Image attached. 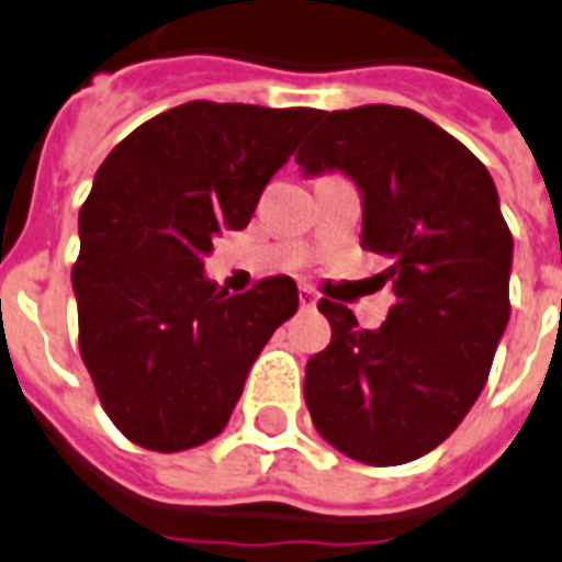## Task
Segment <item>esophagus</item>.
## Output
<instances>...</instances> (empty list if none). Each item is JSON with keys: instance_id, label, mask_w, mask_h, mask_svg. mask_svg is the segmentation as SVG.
Returning <instances> with one entry per match:
<instances>
[{"instance_id": "34e87169", "label": "esophagus", "mask_w": 562, "mask_h": 562, "mask_svg": "<svg viewBox=\"0 0 562 562\" xmlns=\"http://www.w3.org/2000/svg\"><path fill=\"white\" fill-rule=\"evenodd\" d=\"M299 302H302L304 310H313L316 307V295H313V290L302 286V290H299Z\"/></svg>"}]
</instances>
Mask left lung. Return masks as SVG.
<instances>
[{
    "label": "left lung",
    "instance_id": "left-lung-1",
    "mask_svg": "<svg viewBox=\"0 0 562 562\" xmlns=\"http://www.w3.org/2000/svg\"><path fill=\"white\" fill-rule=\"evenodd\" d=\"M295 161L345 170L362 194V249L389 260L397 302L376 330L322 299L330 345L304 368L318 435L374 467L415 461L464 420L510 318L514 237L491 173L459 138L389 103L325 112Z\"/></svg>",
    "mask_w": 562,
    "mask_h": 562
}]
</instances>
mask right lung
I'll return each instance as SVG.
<instances>
[{
    "label": "right lung",
    "instance_id": "right-lung-1",
    "mask_svg": "<svg viewBox=\"0 0 562 562\" xmlns=\"http://www.w3.org/2000/svg\"><path fill=\"white\" fill-rule=\"evenodd\" d=\"M318 110L188 101L112 147L80 209L71 267L80 357L138 447L179 452L226 429L246 374L299 310L286 276L228 295L203 276L223 228H246Z\"/></svg>",
    "mask_w": 562,
    "mask_h": 562
}]
</instances>
